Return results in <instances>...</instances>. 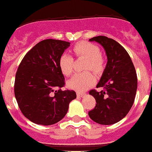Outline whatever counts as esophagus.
<instances>
[{
	"label": "esophagus",
	"instance_id": "34e87169",
	"mask_svg": "<svg viewBox=\"0 0 152 152\" xmlns=\"http://www.w3.org/2000/svg\"><path fill=\"white\" fill-rule=\"evenodd\" d=\"M76 94H77V96H79V97H83V96H85V94L84 93H81V92H76Z\"/></svg>",
	"mask_w": 152,
	"mask_h": 152
}]
</instances>
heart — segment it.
Listing matches in <instances>:
<instances>
[{
	"label": "heart",
	"mask_w": 152,
	"mask_h": 152,
	"mask_svg": "<svg viewBox=\"0 0 152 152\" xmlns=\"http://www.w3.org/2000/svg\"><path fill=\"white\" fill-rule=\"evenodd\" d=\"M72 51L78 58H87L83 69H91L98 73L104 69V59L100 55L99 48L89 42H80L72 48ZM74 60L72 56L68 54H62L58 60L59 69L63 75L70 76L73 71ZM94 83V76L90 72L75 74L68 82L69 87L76 91H83L91 87Z\"/></svg>",
	"instance_id": "b5f03b06"
}]
</instances>
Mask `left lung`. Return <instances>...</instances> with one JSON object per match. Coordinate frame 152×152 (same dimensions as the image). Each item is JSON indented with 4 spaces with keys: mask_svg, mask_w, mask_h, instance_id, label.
Masks as SVG:
<instances>
[{
    "mask_svg": "<svg viewBox=\"0 0 152 152\" xmlns=\"http://www.w3.org/2000/svg\"><path fill=\"white\" fill-rule=\"evenodd\" d=\"M89 40L97 42L104 48L108 62L97 85V88L104 90L89 92L97 104L88 115L99 124L112 125L123 119L134 104L137 88L136 70L127 51L117 41L104 36Z\"/></svg>",
    "mask_w": 152,
    "mask_h": 152,
    "instance_id": "obj_1",
    "label": "left lung"
}]
</instances>
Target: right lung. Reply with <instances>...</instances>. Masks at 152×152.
Segmentation results:
<instances>
[{"label": "right lung", "instance_id": "obj_1", "mask_svg": "<svg viewBox=\"0 0 152 152\" xmlns=\"http://www.w3.org/2000/svg\"><path fill=\"white\" fill-rule=\"evenodd\" d=\"M69 42L47 39L26 53L15 80V96L25 117L39 125L48 126L63 119L74 91H62L65 77L59 69V58Z\"/></svg>", "mask_w": 152, "mask_h": 152}]
</instances>
